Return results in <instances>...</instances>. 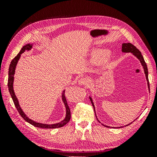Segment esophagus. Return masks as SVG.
<instances>
[{"mask_svg":"<svg viewBox=\"0 0 157 157\" xmlns=\"http://www.w3.org/2000/svg\"><path fill=\"white\" fill-rule=\"evenodd\" d=\"M78 84L79 85H85V86H88L90 84V79L86 78H81L78 80Z\"/></svg>","mask_w":157,"mask_h":157,"instance_id":"obj_1","label":"esophagus"}]
</instances>
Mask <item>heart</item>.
I'll return each instance as SVG.
<instances>
[{
  "label": "heart",
  "instance_id": "b5f03b06",
  "mask_svg": "<svg viewBox=\"0 0 157 157\" xmlns=\"http://www.w3.org/2000/svg\"><path fill=\"white\" fill-rule=\"evenodd\" d=\"M108 51H99V52L95 54V59L97 60H101V59H103L104 57H106L108 55Z\"/></svg>",
  "mask_w": 157,
  "mask_h": 157
}]
</instances>
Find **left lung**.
<instances>
[{
  "instance_id": "8db88e82",
  "label": "left lung",
  "mask_w": 157,
  "mask_h": 157,
  "mask_svg": "<svg viewBox=\"0 0 157 157\" xmlns=\"http://www.w3.org/2000/svg\"><path fill=\"white\" fill-rule=\"evenodd\" d=\"M122 49H121V51L123 53H131L134 56H135L136 58H137L139 61H140L141 64L142 65V67H143V69L144 71V73L145 75H146V80H147V87H148V90L150 91V84H149V80H148V71H147V65L146 62H145L144 59V57L142 56L141 53L140 52V51H139L138 49H136V47L134 46L133 44H132L131 43H123L122 44ZM89 99L91 101V104H92L93 108H94V111H95V116L97 117V115H96V113H95V105H94V103L93 101V99L91 98L90 96H89ZM97 119H98V121L99 122V123H101L100 121L98 120V117H97ZM132 122H131L130 124H132ZM130 124H128L126 126H127L128 125H130ZM103 125L104 126L106 127V128H123V126H120V127H110V126H106V125H104L103 124H101Z\"/></svg>"
}]
</instances>
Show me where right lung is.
<instances>
[{
  "label": "right lung",
  "instance_id": "right-lung-1",
  "mask_svg": "<svg viewBox=\"0 0 157 157\" xmlns=\"http://www.w3.org/2000/svg\"><path fill=\"white\" fill-rule=\"evenodd\" d=\"M33 43H32V44L29 43V44H27L26 45H25V46H23V47L22 48L21 51H20L18 55H17L11 62V64L10 65V68H9V73H8V75H8V84H7L11 96V98H12V99H13L14 105H15L16 108H17V110H18L19 114L21 115V116L25 119V121L28 122V123H29L30 124L33 125V126L35 127L40 128H46V129L61 128L62 126H64V125H66L68 122L70 121V119H71V111H70V108L67 104V99H66V98H65V95H64L65 90H64L62 91V101H63V103L64 104L65 108H66V116H65V118L62 121L58 122V123L53 124L39 123V122H36L28 117L27 115H25V113L23 112V110H22V108L19 104V101L18 100V98H16L15 93H14L13 80H14V74H15V70H16L17 63H18L19 59H20V58H21V54L22 53H24L26 50H31V48H32V47H33Z\"/></svg>",
  "mask_w": 157,
  "mask_h": 157
}]
</instances>
